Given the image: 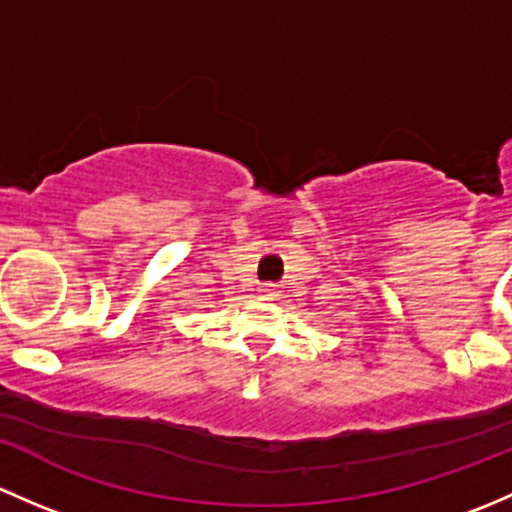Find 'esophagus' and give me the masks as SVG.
Wrapping results in <instances>:
<instances>
[{
    "label": "esophagus",
    "instance_id": "esophagus-1",
    "mask_svg": "<svg viewBox=\"0 0 512 512\" xmlns=\"http://www.w3.org/2000/svg\"><path fill=\"white\" fill-rule=\"evenodd\" d=\"M261 298H263V300H271V298H276V291H273L271 286H263V288H261Z\"/></svg>",
    "mask_w": 512,
    "mask_h": 512
}]
</instances>
